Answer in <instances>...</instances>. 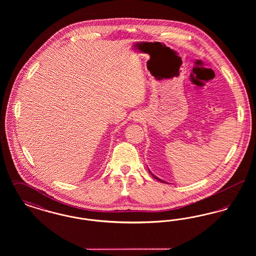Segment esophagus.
Returning a JSON list of instances; mask_svg holds the SVG:
<instances>
[{"label":"esophagus","mask_w":256,"mask_h":256,"mask_svg":"<svg viewBox=\"0 0 256 256\" xmlns=\"http://www.w3.org/2000/svg\"><path fill=\"white\" fill-rule=\"evenodd\" d=\"M136 120H137V121H140V120H141V117H140V116H136Z\"/></svg>","instance_id":"esophagus-1"}]
</instances>
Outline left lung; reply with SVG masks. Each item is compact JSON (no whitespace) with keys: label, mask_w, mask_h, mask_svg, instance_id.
<instances>
[{"label":"left lung","mask_w":256,"mask_h":256,"mask_svg":"<svg viewBox=\"0 0 256 256\" xmlns=\"http://www.w3.org/2000/svg\"><path fill=\"white\" fill-rule=\"evenodd\" d=\"M148 172H150V174H152V176H154V178H156V180H158V182H160L167 183V182H164V180H160V178H158V176H154V174H152V172H150V170H148Z\"/></svg>","instance_id":"8db88e82"}]
</instances>
